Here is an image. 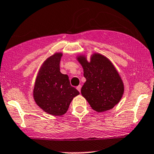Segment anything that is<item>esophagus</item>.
<instances>
[{"mask_svg": "<svg viewBox=\"0 0 154 154\" xmlns=\"http://www.w3.org/2000/svg\"><path fill=\"white\" fill-rule=\"evenodd\" d=\"M81 88H82V86H81V85H78L77 87V89L79 91V92H80V91H81Z\"/></svg>", "mask_w": 154, "mask_h": 154, "instance_id": "34e87169", "label": "esophagus"}]
</instances>
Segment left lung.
I'll list each match as a JSON object with an SVG mask.
<instances>
[{"label": "left lung", "instance_id": "8db88e82", "mask_svg": "<svg viewBox=\"0 0 154 154\" xmlns=\"http://www.w3.org/2000/svg\"><path fill=\"white\" fill-rule=\"evenodd\" d=\"M77 60L86 79L81 89L82 96L96 112L112 109L122 98L124 86L112 62L99 53L93 54L90 62L84 55L77 57Z\"/></svg>", "mask_w": 154, "mask_h": 154}]
</instances>
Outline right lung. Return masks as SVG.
<instances>
[{
	"mask_svg": "<svg viewBox=\"0 0 154 154\" xmlns=\"http://www.w3.org/2000/svg\"><path fill=\"white\" fill-rule=\"evenodd\" d=\"M62 55L61 52H57L44 62L33 88V99L37 105L52 116L65 114L73 98L80 94L70 85L68 75L60 72Z\"/></svg>",
	"mask_w": 154,
	"mask_h": 154,
	"instance_id": "obj_1",
	"label": "right lung"
}]
</instances>
